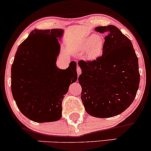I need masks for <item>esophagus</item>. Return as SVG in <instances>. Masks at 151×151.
<instances>
[{"label":"esophagus","mask_w":151,"mask_h":151,"mask_svg":"<svg viewBox=\"0 0 151 151\" xmlns=\"http://www.w3.org/2000/svg\"><path fill=\"white\" fill-rule=\"evenodd\" d=\"M81 73H82V71H81V68H80L79 66H78L77 67V73H78V76H80L81 74Z\"/></svg>","instance_id":"34e87169"}]
</instances>
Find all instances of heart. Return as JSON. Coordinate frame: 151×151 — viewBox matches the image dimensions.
<instances>
[{
	"label": "heart",
	"mask_w": 151,
	"mask_h": 151,
	"mask_svg": "<svg viewBox=\"0 0 151 151\" xmlns=\"http://www.w3.org/2000/svg\"><path fill=\"white\" fill-rule=\"evenodd\" d=\"M104 41L99 35L92 34L81 40L78 44V52L89 60H94L98 58L102 52Z\"/></svg>",
	"instance_id": "b5f03b06"
}]
</instances>
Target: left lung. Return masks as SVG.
<instances>
[{"label": "left lung", "instance_id": "8db88e82", "mask_svg": "<svg viewBox=\"0 0 151 151\" xmlns=\"http://www.w3.org/2000/svg\"><path fill=\"white\" fill-rule=\"evenodd\" d=\"M106 33L103 52L96 60L78 61L81 100L89 115L111 118L131 105L139 89L138 57L131 40L113 25L95 28Z\"/></svg>", "mask_w": 151, "mask_h": 151}]
</instances>
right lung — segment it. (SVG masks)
I'll return each mask as SVG.
<instances>
[{"mask_svg": "<svg viewBox=\"0 0 151 151\" xmlns=\"http://www.w3.org/2000/svg\"><path fill=\"white\" fill-rule=\"evenodd\" d=\"M63 33L61 29H35L14 56L11 68L13 98L22 114L34 122L60 120L64 95L78 79L76 61L66 69L56 65Z\"/></svg>", "mask_w": 151, "mask_h": 151, "instance_id": "right-lung-1", "label": "right lung"}]
</instances>
